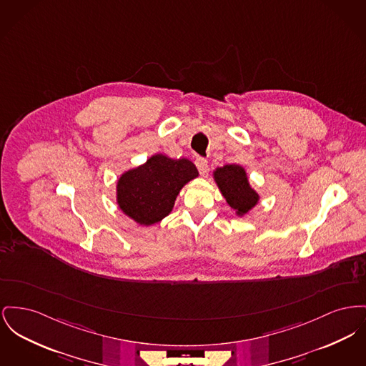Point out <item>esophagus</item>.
I'll return each instance as SVG.
<instances>
[{
	"mask_svg": "<svg viewBox=\"0 0 366 366\" xmlns=\"http://www.w3.org/2000/svg\"><path fill=\"white\" fill-rule=\"evenodd\" d=\"M194 164H196L197 170H199V172H200L202 175H204V174L207 172V169H209V163H207V160H206L204 157H196V160H194Z\"/></svg>",
	"mask_w": 366,
	"mask_h": 366,
	"instance_id": "esophagus-1",
	"label": "esophagus"
}]
</instances>
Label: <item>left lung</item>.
I'll use <instances>...</instances> for the list:
<instances>
[{
	"label": "left lung",
	"mask_w": 366,
	"mask_h": 366,
	"mask_svg": "<svg viewBox=\"0 0 366 366\" xmlns=\"http://www.w3.org/2000/svg\"><path fill=\"white\" fill-rule=\"evenodd\" d=\"M218 188L228 204L239 215L247 213L258 202V194L250 188L246 172L237 164H227L214 172Z\"/></svg>",
	"instance_id": "obj_1"
}]
</instances>
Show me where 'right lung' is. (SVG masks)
Instances as JSON below:
<instances>
[{"label": "right lung", "instance_id": "1", "mask_svg": "<svg viewBox=\"0 0 366 366\" xmlns=\"http://www.w3.org/2000/svg\"><path fill=\"white\" fill-rule=\"evenodd\" d=\"M196 177L191 160L154 154L145 164L120 177L117 203L141 225H152L170 214L181 188Z\"/></svg>", "mask_w": 366, "mask_h": 366}]
</instances>
